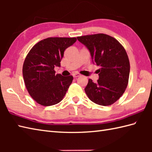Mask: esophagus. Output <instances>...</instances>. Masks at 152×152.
Returning a JSON list of instances; mask_svg holds the SVG:
<instances>
[{
  "instance_id": "34e87169",
  "label": "esophagus",
  "mask_w": 152,
  "mask_h": 152,
  "mask_svg": "<svg viewBox=\"0 0 152 152\" xmlns=\"http://www.w3.org/2000/svg\"><path fill=\"white\" fill-rule=\"evenodd\" d=\"M80 76V74H78V73L73 74V77H74V78H78V77H79Z\"/></svg>"
}]
</instances>
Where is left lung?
Returning <instances> with one entry per match:
<instances>
[{"mask_svg":"<svg viewBox=\"0 0 152 152\" xmlns=\"http://www.w3.org/2000/svg\"><path fill=\"white\" fill-rule=\"evenodd\" d=\"M88 48L93 64L99 66L96 83L89 79L85 91L89 99L101 106L111 105L121 97L127 88L130 72L129 60L124 48L109 35L96 34L78 37Z\"/></svg>","mask_w":152,"mask_h":152,"instance_id":"obj_1","label":"left lung"}]
</instances>
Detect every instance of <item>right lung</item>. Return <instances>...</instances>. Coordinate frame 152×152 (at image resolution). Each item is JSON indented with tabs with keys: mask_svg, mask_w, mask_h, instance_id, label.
I'll return each instance as SVG.
<instances>
[{
	"mask_svg": "<svg viewBox=\"0 0 152 152\" xmlns=\"http://www.w3.org/2000/svg\"><path fill=\"white\" fill-rule=\"evenodd\" d=\"M76 42V38H48L28 52L23 66V76L28 93L38 104H56L65 95L73 77L56 74L54 68L61 66L64 50Z\"/></svg>",
	"mask_w": 152,
	"mask_h": 152,
	"instance_id": "obj_1",
	"label": "right lung"
}]
</instances>
